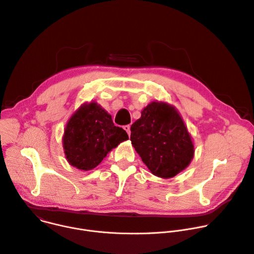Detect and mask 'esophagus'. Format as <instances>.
I'll return each instance as SVG.
<instances>
[{"instance_id":"esophagus-1","label":"esophagus","mask_w":254,"mask_h":254,"mask_svg":"<svg viewBox=\"0 0 254 254\" xmlns=\"http://www.w3.org/2000/svg\"><path fill=\"white\" fill-rule=\"evenodd\" d=\"M124 129L127 132V134L129 135L130 134V126L129 125H127V126H124Z\"/></svg>"}]
</instances>
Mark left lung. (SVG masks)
<instances>
[{"label":"left lung","instance_id":"8db88e82","mask_svg":"<svg viewBox=\"0 0 254 254\" xmlns=\"http://www.w3.org/2000/svg\"><path fill=\"white\" fill-rule=\"evenodd\" d=\"M130 131L131 145L155 176L172 178L193 159L191 135L178 110L167 102L149 103Z\"/></svg>","mask_w":254,"mask_h":254}]
</instances>
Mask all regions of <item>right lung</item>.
I'll return each mask as SVG.
<instances>
[{
	"label": "right lung",
	"mask_w": 254,
	"mask_h": 254,
	"mask_svg": "<svg viewBox=\"0 0 254 254\" xmlns=\"http://www.w3.org/2000/svg\"><path fill=\"white\" fill-rule=\"evenodd\" d=\"M128 135L115 127L111 115L97 102L83 103L67 121L63 147L68 164L81 171L94 169Z\"/></svg>",
	"instance_id": "right-lung-1"
}]
</instances>
